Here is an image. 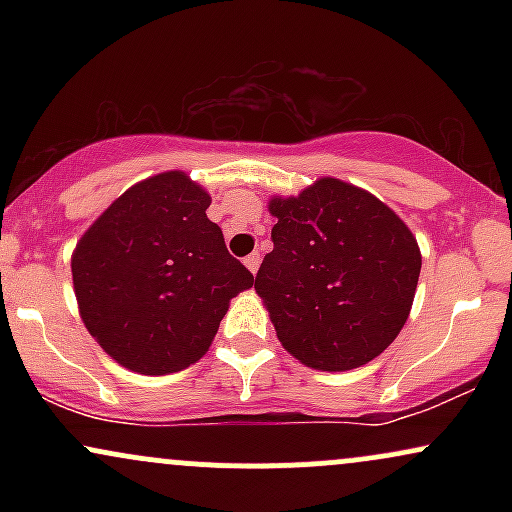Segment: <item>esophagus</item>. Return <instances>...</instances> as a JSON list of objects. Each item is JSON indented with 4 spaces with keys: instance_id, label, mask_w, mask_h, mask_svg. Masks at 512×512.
<instances>
[{
    "instance_id": "obj_1",
    "label": "esophagus",
    "mask_w": 512,
    "mask_h": 512,
    "mask_svg": "<svg viewBox=\"0 0 512 512\" xmlns=\"http://www.w3.org/2000/svg\"><path fill=\"white\" fill-rule=\"evenodd\" d=\"M243 262H245V267H248L250 272L255 274V272H257V267H260V255H257V252H252V255L245 257Z\"/></svg>"
}]
</instances>
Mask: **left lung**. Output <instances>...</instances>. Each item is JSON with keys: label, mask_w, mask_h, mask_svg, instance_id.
Segmentation results:
<instances>
[{"label": "left lung", "mask_w": 512, "mask_h": 512, "mask_svg": "<svg viewBox=\"0 0 512 512\" xmlns=\"http://www.w3.org/2000/svg\"><path fill=\"white\" fill-rule=\"evenodd\" d=\"M267 207L274 250L255 291L281 346L330 373L378 358L402 332L419 284L421 250L407 223L339 178H317Z\"/></svg>", "instance_id": "obj_1"}]
</instances>
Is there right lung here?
<instances>
[{
    "label": "right lung",
    "mask_w": 512,
    "mask_h": 512,
    "mask_svg": "<svg viewBox=\"0 0 512 512\" xmlns=\"http://www.w3.org/2000/svg\"><path fill=\"white\" fill-rule=\"evenodd\" d=\"M209 192L182 170L129 187L72 252V281L88 334L113 361L168 375L209 351L231 298L252 276L207 219Z\"/></svg>",
    "instance_id": "obj_1"
}]
</instances>
